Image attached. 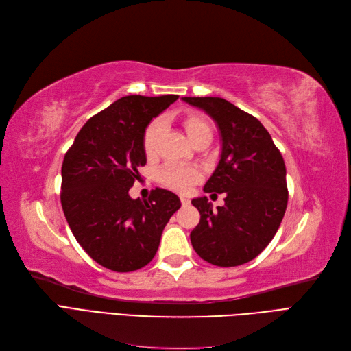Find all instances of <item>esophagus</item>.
Returning <instances> with one entry per match:
<instances>
[{
	"label": "esophagus",
	"mask_w": 351,
	"mask_h": 351,
	"mask_svg": "<svg viewBox=\"0 0 351 351\" xmlns=\"http://www.w3.org/2000/svg\"><path fill=\"white\" fill-rule=\"evenodd\" d=\"M180 200H182V205L183 206H187L190 204V199L186 197V196H180Z\"/></svg>",
	"instance_id": "1"
}]
</instances>
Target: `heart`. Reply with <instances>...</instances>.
<instances>
[{"instance_id": "heart-1", "label": "heart", "mask_w": 351, "mask_h": 351, "mask_svg": "<svg viewBox=\"0 0 351 351\" xmlns=\"http://www.w3.org/2000/svg\"><path fill=\"white\" fill-rule=\"evenodd\" d=\"M184 130L192 143L204 139V137H212V127L209 121L200 115H186L183 119ZM162 130V121L154 120L146 127L143 133V151L147 156H151L156 151L158 137ZM156 180L165 187H169L177 192H187L195 183L200 180V173L193 167L180 165V164H165L158 169Z\"/></svg>"}]
</instances>
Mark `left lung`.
Returning a JSON list of instances; mask_svg holds the SVG:
<instances>
[{"label": "left lung", "instance_id": "8db88e82", "mask_svg": "<svg viewBox=\"0 0 351 351\" xmlns=\"http://www.w3.org/2000/svg\"><path fill=\"white\" fill-rule=\"evenodd\" d=\"M218 125L219 162L204 192L226 193L224 206L206 196L193 199L200 221L190 232L199 256L217 267H239L268 246L285 214L289 190L285 164L262 123L236 105L214 97L183 98Z\"/></svg>", "mask_w": 351, "mask_h": 351}]
</instances>
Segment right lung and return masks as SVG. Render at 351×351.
Here are the masks:
<instances>
[{
  "label": "right lung",
  "instance_id": "right-lung-1",
  "mask_svg": "<svg viewBox=\"0 0 351 351\" xmlns=\"http://www.w3.org/2000/svg\"><path fill=\"white\" fill-rule=\"evenodd\" d=\"M177 95H129L90 117L61 167V206L73 236L89 256L115 272L149 263L167 222L182 206L177 195L155 189L146 200L130 187L146 164L143 133Z\"/></svg>",
  "mask_w": 351,
  "mask_h": 351
}]
</instances>
